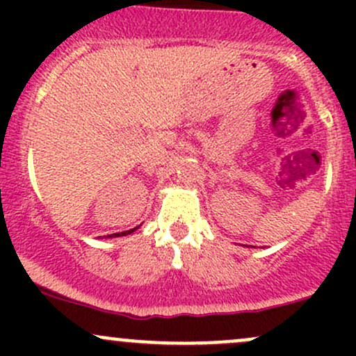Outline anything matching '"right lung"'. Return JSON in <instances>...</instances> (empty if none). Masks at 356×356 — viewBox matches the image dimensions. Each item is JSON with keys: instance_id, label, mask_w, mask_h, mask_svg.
I'll return each instance as SVG.
<instances>
[{"instance_id": "right-lung-1", "label": "right lung", "mask_w": 356, "mask_h": 356, "mask_svg": "<svg viewBox=\"0 0 356 356\" xmlns=\"http://www.w3.org/2000/svg\"><path fill=\"white\" fill-rule=\"evenodd\" d=\"M137 227H134V229H130V231H125V232H115V234H110V236H107V238H118V236H127V234H132L134 231H136Z\"/></svg>"}]
</instances>
